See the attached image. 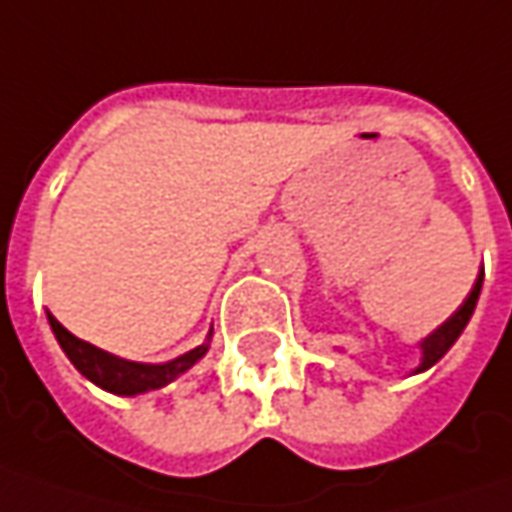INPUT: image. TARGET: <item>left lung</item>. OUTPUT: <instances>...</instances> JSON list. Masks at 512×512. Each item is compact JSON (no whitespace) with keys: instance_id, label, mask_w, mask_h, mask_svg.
<instances>
[{"instance_id":"8db88e82","label":"left lung","mask_w":512,"mask_h":512,"mask_svg":"<svg viewBox=\"0 0 512 512\" xmlns=\"http://www.w3.org/2000/svg\"><path fill=\"white\" fill-rule=\"evenodd\" d=\"M484 285V270H479V276H476V282H473V290L467 293V299L462 302V307L444 322L439 325L430 336H424L422 342H419V350H422V362L419 367L413 370V373H424V370H430L433 364L442 359L444 353L456 344V339L462 336V330L470 322V316H473V310H476V302H479V293H482Z\"/></svg>"}]
</instances>
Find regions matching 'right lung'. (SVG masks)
Here are the masks:
<instances>
[{
	"instance_id": "right-lung-1",
	"label": "right lung",
	"mask_w": 512,
	"mask_h": 512,
	"mask_svg": "<svg viewBox=\"0 0 512 512\" xmlns=\"http://www.w3.org/2000/svg\"><path fill=\"white\" fill-rule=\"evenodd\" d=\"M50 330L56 336L59 347L65 350V356L70 359V364L88 379L96 387L108 390V393H116V396H142V393H150V390H159L165 387L173 379H179L182 373H187L193 364L199 362L210 347V336L213 330L207 333L205 344L187 350L182 356L170 359V362L162 364H145V362H130V359H119L108 350L96 347V344L82 342L70 333L68 327H62L53 316L48 313Z\"/></svg>"
}]
</instances>
